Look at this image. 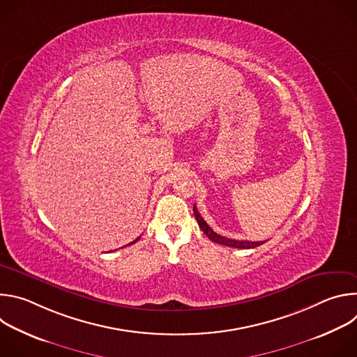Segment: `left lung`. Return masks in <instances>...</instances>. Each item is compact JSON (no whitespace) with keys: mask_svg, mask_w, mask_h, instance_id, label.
Segmentation results:
<instances>
[{"mask_svg":"<svg viewBox=\"0 0 357 357\" xmlns=\"http://www.w3.org/2000/svg\"><path fill=\"white\" fill-rule=\"evenodd\" d=\"M193 213H195V218H196L197 225L202 229V231L205 233L213 243H219V244H223V245H227V247H234V248H254V247H259V245L266 243V241H247V240H234V238L223 237V236L215 233L212 230V227L205 220H203V218L199 215L195 205H193Z\"/></svg>","mask_w":357,"mask_h":357,"instance_id":"left-lung-1","label":"left lung"}]
</instances>
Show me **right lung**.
<instances>
[{"mask_svg":"<svg viewBox=\"0 0 357 357\" xmlns=\"http://www.w3.org/2000/svg\"><path fill=\"white\" fill-rule=\"evenodd\" d=\"M138 238H139V237H138ZM138 238H135V240H134V241H132V243H135V241H137V240H138ZM132 243H130V244H132Z\"/></svg>","mask_w":357,"mask_h":357,"instance_id":"right-lung-1","label":"right lung"}]
</instances>
